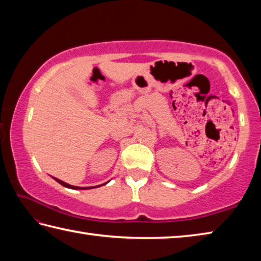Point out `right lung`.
<instances>
[{"mask_svg":"<svg viewBox=\"0 0 261 261\" xmlns=\"http://www.w3.org/2000/svg\"><path fill=\"white\" fill-rule=\"evenodd\" d=\"M55 180H56L58 184H61L62 186H64V187H66V188H70V189H93V188H95V187H99V186H95V187H87V188H85V187H75V186H71V185H68V184H66V182H63L62 180H59V179H56V177H54ZM105 185V184H104Z\"/></svg>","mask_w":261,"mask_h":261,"instance_id":"add662e5","label":"right lung"}]
</instances>
